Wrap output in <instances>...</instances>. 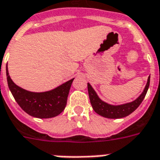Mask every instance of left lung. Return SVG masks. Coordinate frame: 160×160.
<instances>
[{"mask_svg": "<svg viewBox=\"0 0 160 160\" xmlns=\"http://www.w3.org/2000/svg\"><path fill=\"white\" fill-rule=\"evenodd\" d=\"M149 82H150V76H149L147 84L144 87L143 92L136 100L134 101L122 105H110L108 103L103 101L95 92V90L90 85V83H88V93H89V97H90V104L92 105L93 109L98 114L101 116L108 118V119H120L124 117L128 116L129 114L135 110L139 106L143 100L146 95L148 89L149 87Z\"/></svg>", "mask_w": 160, "mask_h": 160, "instance_id": "1", "label": "left lung"}]
</instances>
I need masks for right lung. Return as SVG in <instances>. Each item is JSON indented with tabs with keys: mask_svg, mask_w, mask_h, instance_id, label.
<instances>
[{
	"mask_svg": "<svg viewBox=\"0 0 160 160\" xmlns=\"http://www.w3.org/2000/svg\"><path fill=\"white\" fill-rule=\"evenodd\" d=\"M8 87L21 108L31 116L49 119L57 116L65 109L70 86L75 78L63 83L53 90L45 92H32L16 85L9 75L6 65Z\"/></svg>",
	"mask_w": 160,
	"mask_h": 160,
	"instance_id": "1",
	"label": "right lung"
}]
</instances>
